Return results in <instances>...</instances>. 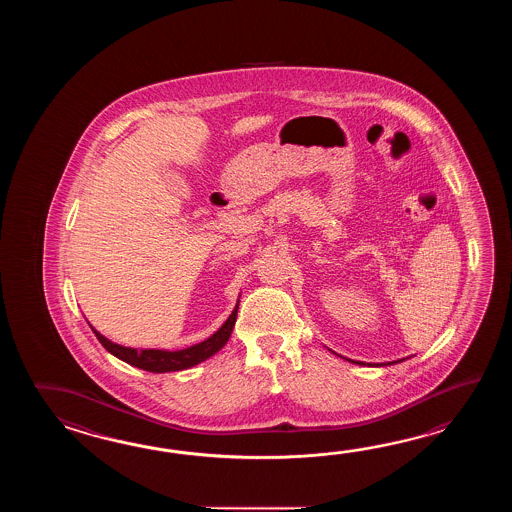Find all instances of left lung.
<instances>
[{"label":"left lung","instance_id":"left-lung-1","mask_svg":"<svg viewBox=\"0 0 512 512\" xmlns=\"http://www.w3.org/2000/svg\"><path fill=\"white\" fill-rule=\"evenodd\" d=\"M404 359H401V360H395V364H397V362H403ZM386 364H393V362H386ZM377 366H379V364H377Z\"/></svg>","mask_w":512,"mask_h":512}]
</instances>
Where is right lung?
<instances>
[{
  "label": "right lung",
  "instance_id": "add662e5",
  "mask_svg": "<svg viewBox=\"0 0 512 512\" xmlns=\"http://www.w3.org/2000/svg\"><path fill=\"white\" fill-rule=\"evenodd\" d=\"M238 304L234 307V311L230 313L229 318L225 320V324L219 327L214 335H210L207 340L194 344L190 348L177 349V351H168V349H137L126 348L111 342L104 335H100L95 327L91 326L98 342L108 349L111 355H115L117 359L128 362L135 368H141L144 371H152V373H166V371L188 370L192 366H196L203 360L210 359L212 355H216L219 349L223 348L229 342L232 329L236 324V316H238Z\"/></svg>",
  "mask_w": 512,
  "mask_h": 512
}]
</instances>
